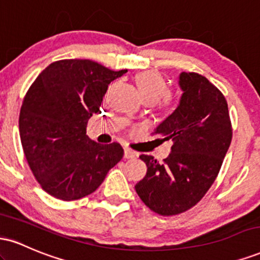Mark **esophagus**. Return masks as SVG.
Here are the masks:
<instances>
[{
  "mask_svg": "<svg viewBox=\"0 0 260 260\" xmlns=\"http://www.w3.org/2000/svg\"><path fill=\"white\" fill-rule=\"evenodd\" d=\"M138 156V154L136 151H133L132 149L124 148V159H133V157Z\"/></svg>",
  "mask_w": 260,
  "mask_h": 260,
  "instance_id": "obj_1",
  "label": "esophagus"
}]
</instances>
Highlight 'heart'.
<instances>
[{
    "instance_id": "obj_1",
    "label": "heart",
    "mask_w": 260,
    "mask_h": 260,
    "mask_svg": "<svg viewBox=\"0 0 260 260\" xmlns=\"http://www.w3.org/2000/svg\"><path fill=\"white\" fill-rule=\"evenodd\" d=\"M136 82L143 100L148 99L157 103L169 92V83L156 71H145L138 74Z\"/></svg>"
}]
</instances>
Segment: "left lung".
Wrapping results in <instances>:
<instances>
[{
    "mask_svg": "<svg viewBox=\"0 0 260 260\" xmlns=\"http://www.w3.org/2000/svg\"><path fill=\"white\" fill-rule=\"evenodd\" d=\"M182 95L171 115L155 128L161 140H172L164 162L140 155L147 175L136 192L160 215L183 213L198 203L215 181L232 139L225 96L205 77L182 72Z\"/></svg>",
    "mask_w": 260,
    "mask_h": 260,
    "instance_id": "1",
    "label": "left lung"
}]
</instances>
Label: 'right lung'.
<instances>
[{
	"mask_svg": "<svg viewBox=\"0 0 260 260\" xmlns=\"http://www.w3.org/2000/svg\"><path fill=\"white\" fill-rule=\"evenodd\" d=\"M127 70H109L90 59L53 62L38 76L19 115L23 150L45 192L62 201L91 194L123 156L118 143L101 145L86 136L112 80Z\"/></svg>",
	"mask_w": 260,
	"mask_h": 260,
	"instance_id": "1",
	"label": "right lung"
}]
</instances>
